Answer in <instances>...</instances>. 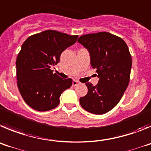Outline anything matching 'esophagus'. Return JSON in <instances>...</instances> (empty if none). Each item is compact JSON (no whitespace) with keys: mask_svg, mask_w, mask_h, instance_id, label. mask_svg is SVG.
<instances>
[{"mask_svg":"<svg viewBox=\"0 0 151 151\" xmlns=\"http://www.w3.org/2000/svg\"><path fill=\"white\" fill-rule=\"evenodd\" d=\"M72 84H73V86H77V84H79V82L77 81H76V80H74V81H73V82H72Z\"/></svg>","mask_w":151,"mask_h":151,"instance_id":"obj_1","label":"esophagus"}]
</instances>
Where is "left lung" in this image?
<instances>
[{
    "instance_id": "1",
    "label": "left lung",
    "mask_w": 151,
    "mask_h": 151,
    "mask_svg": "<svg viewBox=\"0 0 151 151\" xmlns=\"http://www.w3.org/2000/svg\"><path fill=\"white\" fill-rule=\"evenodd\" d=\"M77 42L89 50L91 65L99 83H86L87 94L80 99L82 108L94 114L108 112L118 104L128 86L132 55L126 42L108 32L84 35Z\"/></svg>"
}]
</instances>
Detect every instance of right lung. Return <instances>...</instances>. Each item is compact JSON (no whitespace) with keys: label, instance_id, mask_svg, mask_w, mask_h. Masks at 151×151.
Returning <instances> with one entry per match:
<instances>
[{"label":"right lung","instance_id":"add662e5","mask_svg":"<svg viewBox=\"0 0 151 151\" xmlns=\"http://www.w3.org/2000/svg\"><path fill=\"white\" fill-rule=\"evenodd\" d=\"M77 37L47 30L28 37L22 43L16 62L17 86L31 108L38 111L56 108L61 94L71 86V79L61 78L50 68L59 63L62 52Z\"/></svg>","mask_w":151,"mask_h":151}]
</instances>
